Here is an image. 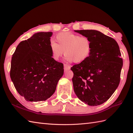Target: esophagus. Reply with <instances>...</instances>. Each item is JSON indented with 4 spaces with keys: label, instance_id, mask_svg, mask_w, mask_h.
<instances>
[{
    "label": "esophagus",
    "instance_id": "obj_1",
    "mask_svg": "<svg viewBox=\"0 0 133 133\" xmlns=\"http://www.w3.org/2000/svg\"><path fill=\"white\" fill-rule=\"evenodd\" d=\"M71 68V66L68 64H64V69L65 70H70Z\"/></svg>",
    "mask_w": 133,
    "mask_h": 133
}]
</instances>
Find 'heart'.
Returning <instances> with one entry per match:
<instances>
[{"label":"heart","instance_id":"obj_1","mask_svg":"<svg viewBox=\"0 0 133 133\" xmlns=\"http://www.w3.org/2000/svg\"><path fill=\"white\" fill-rule=\"evenodd\" d=\"M56 41L50 44L52 56L55 61L59 60L66 53V59L69 62L81 63L89 58L91 52L92 43L89 37L66 32L56 36Z\"/></svg>","mask_w":133,"mask_h":133}]
</instances>
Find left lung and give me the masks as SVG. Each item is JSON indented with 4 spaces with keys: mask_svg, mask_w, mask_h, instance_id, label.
<instances>
[{
    "mask_svg": "<svg viewBox=\"0 0 133 133\" xmlns=\"http://www.w3.org/2000/svg\"><path fill=\"white\" fill-rule=\"evenodd\" d=\"M90 38L91 52L86 61L71 67L74 90L78 98L89 106L107 101L120 82L123 60L113 38L92 30H75Z\"/></svg>",
    "mask_w": 133,
    "mask_h": 133,
    "instance_id": "1",
    "label": "left lung"
}]
</instances>
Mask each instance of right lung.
<instances>
[{"label": "right lung", "instance_id": "add662e5", "mask_svg": "<svg viewBox=\"0 0 133 133\" xmlns=\"http://www.w3.org/2000/svg\"><path fill=\"white\" fill-rule=\"evenodd\" d=\"M51 32L35 34L22 41L13 54L10 77L17 91L27 101H46L55 91L63 75V64L52 58Z\"/></svg>", "mask_w": 133, "mask_h": 133}]
</instances>
